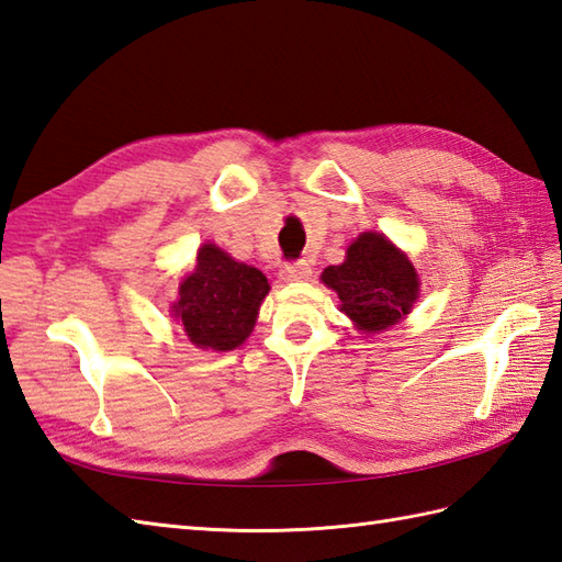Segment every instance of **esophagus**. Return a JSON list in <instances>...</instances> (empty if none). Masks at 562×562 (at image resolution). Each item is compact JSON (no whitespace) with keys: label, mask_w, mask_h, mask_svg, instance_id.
I'll list each match as a JSON object with an SVG mask.
<instances>
[{"label":"esophagus","mask_w":562,"mask_h":562,"mask_svg":"<svg viewBox=\"0 0 562 562\" xmlns=\"http://www.w3.org/2000/svg\"><path fill=\"white\" fill-rule=\"evenodd\" d=\"M312 277V267L305 259H297V262H289L281 267V279L283 281H305Z\"/></svg>","instance_id":"34e87169"}]
</instances>
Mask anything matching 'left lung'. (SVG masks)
Masks as SVG:
<instances>
[{"label": "left lung", "mask_w": 562, "mask_h": 562, "mask_svg": "<svg viewBox=\"0 0 562 562\" xmlns=\"http://www.w3.org/2000/svg\"><path fill=\"white\" fill-rule=\"evenodd\" d=\"M322 281L338 293L340 310L362 331H381L398 322L419 291L413 262L381 234H362L344 265L324 269Z\"/></svg>", "instance_id": "8db88e82"}]
</instances>
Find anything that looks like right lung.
Segmentation results:
<instances>
[{
    "instance_id": "obj_1",
    "label": "right lung",
    "mask_w": 562,
    "mask_h": 562,
    "mask_svg": "<svg viewBox=\"0 0 562 562\" xmlns=\"http://www.w3.org/2000/svg\"><path fill=\"white\" fill-rule=\"evenodd\" d=\"M267 293L262 271L207 243L198 252L195 271L178 289L173 314L198 348L234 350L250 336Z\"/></svg>"
}]
</instances>
